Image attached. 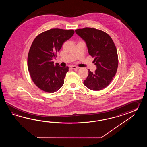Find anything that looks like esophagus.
<instances>
[{"label": "esophagus", "instance_id": "1", "mask_svg": "<svg viewBox=\"0 0 147 147\" xmlns=\"http://www.w3.org/2000/svg\"><path fill=\"white\" fill-rule=\"evenodd\" d=\"M70 67H71V69H74V70H76V69H79V67H77V66H71Z\"/></svg>", "mask_w": 147, "mask_h": 147}]
</instances>
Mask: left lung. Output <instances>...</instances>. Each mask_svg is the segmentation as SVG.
<instances>
[{
    "label": "left lung",
    "mask_w": 147,
    "mask_h": 147,
    "mask_svg": "<svg viewBox=\"0 0 147 147\" xmlns=\"http://www.w3.org/2000/svg\"><path fill=\"white\" fill-rule=\"evenodd\" d=\"M75 32L86 42L89 54L94 58L93 63L97 66L94 72L88 69L89 74L84 84L91 90H102L110 84L117 71L116 46L109 34L99 29L86 27Z\"/></svg>",
    "instance_id": "1"
}]
</instances>
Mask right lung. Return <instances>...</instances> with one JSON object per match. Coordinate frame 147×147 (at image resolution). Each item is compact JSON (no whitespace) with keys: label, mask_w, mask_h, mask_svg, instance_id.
<instances>
[{"label":"right lung","mask_w":147,"mask_h":147,"mask_svg":"<svg viewBox=\"0 0 147 147\" xmlns=\"http://www.w3.org/2000/svg\"><path fill=\"white\" fill-rule=\"evenodd\" d=\"M74 30L51 29L38 34L31 44L28 55V69L31 79L41 90L53 93L60 89L69 67L54 65L52 60L63 44L74 34Z\"/></svg>","instance_id":"add662e5"}]
</instances>
